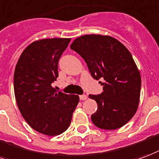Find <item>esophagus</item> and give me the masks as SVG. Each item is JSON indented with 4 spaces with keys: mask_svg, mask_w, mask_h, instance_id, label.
Instances as JSON below:
<instances>
[{
    "mask_svg": "<svg viewBox=\"0 0 159 159\" xmlns=\"http://www.w3.org/2000/svg\"><path fill=\"white\" fill-rule=\"evenodd\" d=\"M87 98H88V96H87V95H80V99H81V100H86Z\"/></svg>",
    "mask_w": 159,
    "mask_h": 159,
    "instance_id": "esophagus-1",
    "label": "esophagus"
}]
</instances>
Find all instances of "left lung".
Masks as SVG:
<instances>
[{"mask_svg": "<svg viewBox=\"0 0 159 159\" xmlns=\"http://www.w3.org/2000/svg\"><path fill=\"white\" fill-rule=\"evenodd\" d=\"M70 48L82 56L92 76L103 78V92L89 95L97 102L92 121L103 130L126 124L138 109L141 75L127 48L109 35L86 34L74 39Z\"/></svg>", "mask_w": 159, "mask_h": 159, "instance_id": "8db88e82", "label": "left lung"}]
</instances>
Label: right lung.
I'll return each instance as SVG.
<instances>
[{"instance_id":"obj_1","label":"right lung","mask_w":159,"mask_h":159,"mask_svg":"<svg viewBox=\"0 0 159 159\" xmlns=\"http://www.w3.org/2000/svg\"><path fill=\"white\" fill-rule=\"evenodd\" d=\"M69 38L39 39L21 54L14 71V93L21 115L33 129L47 136L67 130L79 103L78 95L57 92L58 62Z\"/></svg>"}]
</instances>
